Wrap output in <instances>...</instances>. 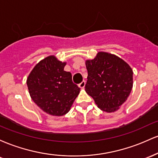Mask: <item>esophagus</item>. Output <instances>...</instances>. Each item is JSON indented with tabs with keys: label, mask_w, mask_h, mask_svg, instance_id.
<instances>
[{
	"label": "esophagus",
	"mask_w": 158,
	"mask_h": 158,
	"mask_svg": "<svg viewBox=\"0 0 158 158\" xmlns=\"http://www.w3.org/2000/svg\"><path fill=\"white\" fill-rule=\"evenodd\" d=\"M85 86V81H81V82L80 83V84L79 85V87L81 88V89H82V88H84Z\"/></svg>",
	"instance_id": "1"
}]
</instances>
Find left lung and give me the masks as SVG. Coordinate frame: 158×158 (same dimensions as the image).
Returning a JSON list of instances; mask_svg holds the SVG:
<instances>
[{
    "label": "left lung",
    "mask_w": 158,
    "mask_h": 158,
    "mask_svg": "<svg viewBox=\"0 0 158 158\" xmlns=\"http://www.w3.org/2000/svg\"><path fill=\"white\" fill-rule=\"evenodd\" d=\"M88 80L85 91L98 108L115 112L128 99L133 87V70L128 63L114 54L99 52L85 61Z\"/></svg>",
    "instance_id": "8db88e82"
}]
</instances>
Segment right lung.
Wrapping results in <instances>:
<instances>
[{
    "label": "right lung",
    "instance_id": "obj_1",
    "mask_svg": "<svg viewBox=\"0 0 158 158\" xmlns=\"http://www.w3.org/2000/svg\"><path fill=\"white\" fill-rule=\"evenodd\" d=\"M65 65L55 56H49L35 64L27 79L30 97L50 115L66 114L80 92L71 73L64 70Z\"/></svg>",
    "mask_w": 158,
    "mask_h": 158
}]
</instances>
